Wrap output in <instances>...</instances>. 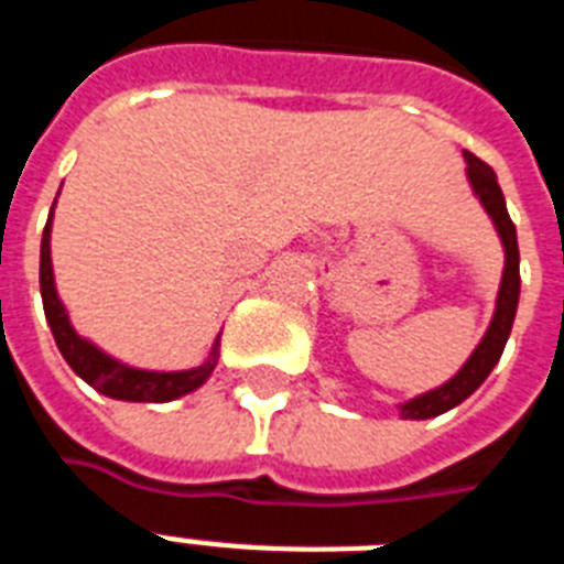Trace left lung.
<instances>
[{"instance_id":"1","label":"left lung","mask_w":564,"mask_h":564,"mask_svg":"<svg viewBox=\"0 0 564 564\" xmlns=\"http://www.w3.org/2000/svg\"><path fill=\"white\" fill-rule=\"evenodd\" d=\"M465 163H468V166H465V178L471 184V193L480 198L482 210L489 213L491 225L498 230L500 246H503V274H500L495 313H491L489 327H486V334H482V339L471 351V357L463 362V369L456 371L451 380L436 386V389H430V392H421L415 394V398H410V401L398 403L401 419H436L442 412L459 406L468 394L477 392L482 386V380H486V377L491 375V369L498 366L500 354L507 348L509 334H512V322H516L518 299H521V272H518L521 254H518L516 225L509 219L507 198L500 193L498 175L491 172L489 163H482L480 158H474L471 152H465Z\"/></svg>"}]
</instances>
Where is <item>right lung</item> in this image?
Here are the masks:
<instances>
[{
  "label": "right lung",
  "mask_w": 564,
  "mask_h": 564,
  "mask_svg": "<svg viewBox=\"0 0 564 564\" xmlns=\"http://www.w3.org/2000/svg\"><path fill=\"white\" fill-rule=\"evenodd\" d=\"M57 195H61V189H57ZM52 216H55V204H52L46 230H43V242H40V295H43V310H46V322L52 327V336H55L57 351L64 354L69 369L82 377L84 383H90L96 392L117 398V401L134 403L178 401V398H184V394L195 392L198 386L207 383V377L213 375L216 362H219L221 334L213 339L207 357L198 366H193V369L158 371L128 366V362L110 357L108 351H101L99 345L84 339L75 330L55 286V269H52Z\"/></svg>",
  "instance_id": "right-lung-1"
}]
</instances>
